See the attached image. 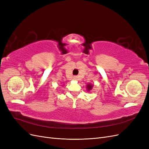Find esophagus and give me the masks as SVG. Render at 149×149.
I'll use <instances>...</instances> for the list:
<instances>
[{
  "label": "esophagus",
  "mask_w": 149,
  "mask_h": 149,
  "mask_svg": "<svg viewBox=\"0 0 149 149\" xmlns=\"http://www.w3.org/2000/svg\"><path fill=\"white\" fill-rule=\"evenodd\" d=\"M74 79H77V76H74Z\"/></svg>",
  "instance_id": "obj_1"
}]
</instances>
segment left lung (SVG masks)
<instances>
[{
	"label": "left lung",
	"instance_id": "8db88e82",
	"mask_svg": "<svg viewBox=\"0 0 149 149\" xmlns=\"http://www.w3.org/2000/svg\"><path fill=\"white\" fill-rule=\"evenodd\" d=\"M93 88V84H91V83H89L88 84H87L86 86V88L88 91H90L92 89V88Z\"/></svg>",
	"mask_w": 149,
	"mask_h": 149
}]
</instances>
